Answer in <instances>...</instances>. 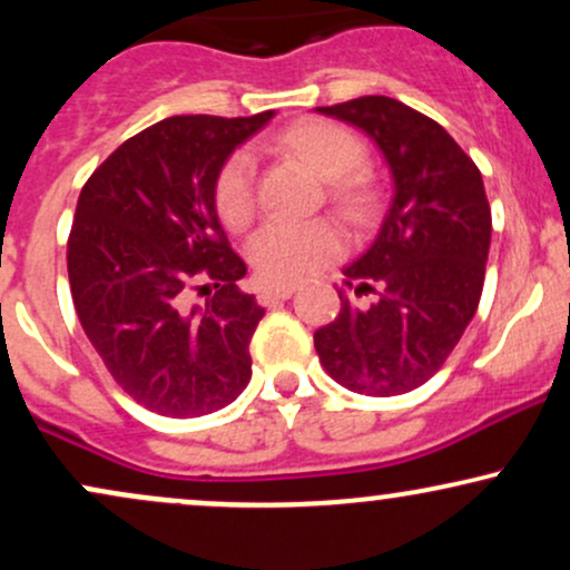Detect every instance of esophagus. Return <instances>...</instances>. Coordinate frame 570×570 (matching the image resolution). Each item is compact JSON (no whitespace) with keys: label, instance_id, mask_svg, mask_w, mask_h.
<instances>
[{"label":"esophagus","instance_id":"obj_1","mask_svg":"<svg viewBox=\"0 0 570 570\" xmlns=\"http://www.w3.org/2000/svg\"><path fill=\"white\" fill-rule=\"evenodd\" d=\"M292 294H294V284L263 286V289H259V299H263L265 305H271V303H278V299H289Z\"/></svg>","mask_w":570,"mask_h":570}]
</instances>
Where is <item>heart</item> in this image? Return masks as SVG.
Wrapping results in <instances>:
<instances>
[{
  "label": "heart",
  "mask_w": 570,
  "mask_h": 570,
  "mask_svg": "<svg viewBox=\"0 0 570 570\" xmlns=\"http://www.w3.org/2000/svg\"><path fill=\"white\" fill-rule=\"evenodd\" d=\"M278 147L330 181V200L345 219L358 222L375 203V187L362 171L367 147L335 120L297 122L278 136ZM214 208L227 230H246L257 217V163L238 149L214 179ZM343 233L330 219H273L252 238L248 259L265 284H294L343 254Z\"/></svg>",
  "instance_id": "b5f03b06"
}]
</instances>
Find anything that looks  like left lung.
<instances>
[{
  "instance_id": "8db88e82",
  "label": "left lung",
  "mask_w": 570,
  "mask_h": 570,
  "mask_svg": "<svg viewBox=\"0 0 570 570\" xmlns=\"http://www.w3.org/2000/svg\"><path fill=\"white\" fill-rule=\"evenodd\" d=\"M318 112L377 141L394 198L377 238L343 271L340 313L313 345L343 389L407 394L442 367L480 305L490 248L482 174L440 122L396 98L362 96Z\"/></svg>"
}]
</instances>
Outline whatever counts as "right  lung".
<instances>
[{"label":"right lung","instance_id":"obj_1","mask_svg":"<svg viewBox=\"0 0 570 570\" xmlns=\"http://www.w3.org/2000/svg\"><path fill=\"white\" fill-rule=\"evenodd\" d=\"M176 115L130 136L85 181L67 244L71 299L104 367L141 407L198 417L252 377L263 307L238 289L214 179L271 120ZM195 293H212L195 306Z\"/></svg>","mask_w":570,"mask_h":570}]
</instances>
